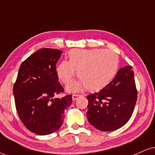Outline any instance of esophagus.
<instances>
[{
  "label": "esophagus",
  "mask_w": 155,
  "mask_h": 155,
  "mask_svg": "<svg viewBox=\"0 0 155 155\" xmlns=\"http://www.w3.org/2000/svg\"><path fill=\"white\" fill-rule=\"evenodd\" d=\"M80 96H81V95H79V94H74L72 96V99L73 101H76V99L78 98V97H80Z\"/></svg>",
  "instance_id": "1"
}]
</instances>
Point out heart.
<instances>
[{
  "label": "heart",
  "mask_w": 155,
  "mask_h": 155,
  "mask_svg": "<svg viewBox=\"0 0 155 155\" xmlns=\"http://www.w3.org/2000/svg\"><path fill=\"white\" fill-rule=\"evenodd\" d=\"M68 58V61L62 60L58 64L56 71L60 81L68 84L76 70L80 81L68 87L71 91L84 87L90 91L100 90L113 81L120 68L118 54L108 49H71Z\"/></svg>",
  "instance_id": "obj_1"
}]
</instances>
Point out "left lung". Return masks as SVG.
<instances>
[{"label": "left lung", "instance_id": "left-lung-1", "mask_svg": "<svg viewBox=\"0 0 155 155\" xmlns=\"http://www.w3.org/2000/svg\"><path fill=\"white\" fill-rule=\"evenodd\" d=\"M87 97L89 102L86 114L92 125L101 131L122 127L130 119L137 101L132 66L120 68L109 84Z\"/></svg>", "mask_w": 155, "mask_h": 155}]
</instances>
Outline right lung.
I'll list each match as a JSON object with an SVG mask.
<instances>
[{
    "instance_id": "1",
    "label": "right lung",
    "mask_w": 155,
    "mask_h": 155,
    "mask_svg": "<svg viewBox=\"0 0 155 155\" xmlns=\"http://www.w3.org/2000/svg\"><path fill=\"white\" fill-rule=\"evenodd\" d=\"M63 51L43 48L28 57L19 67L13 87L16 109L23 124L38 135H49L61 127L72 95L64 92L58 81L56 63Z\"/></svg>"
}]
</instances>
